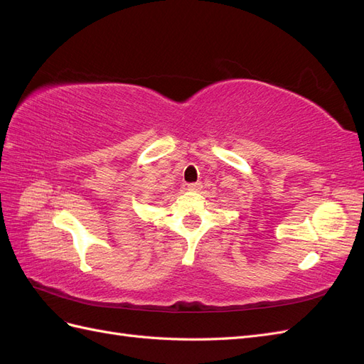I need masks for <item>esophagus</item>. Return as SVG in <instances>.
<instances>
[{"label": "esophagus", "instance_id": "34e87169", "mask_svg": "<svg viewBox=\"0 0 364 364\" xmlns=\"http://www.w3.org/2000/svg\"><path fill=\"white\" fill-rule=\"evenodd\" d=\"M188 190H190V191H199V190H202V183H200V182L190 183V185H188Z\"/></svg>", "mask_w": 364, "mask_h": 364}]
</instances>
